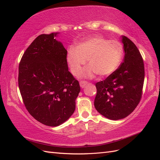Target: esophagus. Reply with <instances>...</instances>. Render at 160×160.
Returning a JSON list of instances; mask_svg holds the SVG:
<instances>
[{
	"instance_id": "obj_1",
	"label": "esophagus",
	"mask_w": 160,
	"mask_h": 160,
	"mask_svg": "<svg viewBox=\"0 0 160 160\" xmlns=\"http://www.w3.org/2000/svg\"><path fill=\"white\" fill-rule=\"evenodd\" d=\"M88 81H81V82H80V86H81V88H85V87L87 85V84H88Z\"/></svg>"
}]
</instances>
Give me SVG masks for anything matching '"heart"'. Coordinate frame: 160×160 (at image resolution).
Here are the masks:
<instances>
[{"mask_svg": "<svg viewBox=\"0 0 160 160\" xmlns=\"http://www.w3.org/2000/svg\"><path fill=\"white\" fill-rule=\"evenodd\" d=\"M123 47L116 40H107L98 36H91L79 43L76 48L69 47L67 52V62L71 73L78 75L88 59V67L83 76L92 77L98 74L108 77L118 69L123 57Z\"/></svg>", "mask_w": 160, "mask_h": 160, "instance_id": "heart-1", "label": "heart"}]
</instances>
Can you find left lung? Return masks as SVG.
Here are the masks:
<instances>
[{
  "label": "left lung",
  "instance_id": "obj_1",
  "mask_svg": "<svg viewBox=\"0 0 160 160\" xmlns=\"http://www.w3.org/2000/svg\"><path fill=\"white\" fill-rule=\"evenodd\" d=\"M125 56L113 73L95 84V108L106 118L118 120L126 118L141 100L145 70L142 57L134 43L122 36Z\"/></svg>",
  "mask_w": 160,
  "mask_h": 160
}]
</instances>
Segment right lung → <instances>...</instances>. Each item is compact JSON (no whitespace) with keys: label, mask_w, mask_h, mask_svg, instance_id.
I'll return each mask as SVG.
<instances>
[{"label":"right lung","mask_w":160,"mask_h":160,"mask_svg":"<svg viewBox=\"0 0 160 160\" xmlns=\"http://www.w3.org/2000/svg\"><path fill=\"white\" fill-rule=\"evenodd\" d=\"M59 32L38 36L21 58L18 88L26 109L38 122L56 127L74 113L79 81L68 70Z\"/></svg>","instance_id":"1"}]
</instances>
